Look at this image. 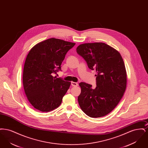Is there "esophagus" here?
<instances>
[{
    "instance_id": "obj_1",
    "label": "esophagus",
    "mask_w": 148,
    "mask_h": 148,
    "mask_svg": "<svg viewBox=\"0 0 148 148\" xmlns=\"http://www.w3.org/2000/svg\"><path fill=\"white\" fill-rule=\"evenodd\" d=\"M71 85L73 86H77L78 85V84H77V83H76V82H71Z\"/></svg>"
}]
</instances>
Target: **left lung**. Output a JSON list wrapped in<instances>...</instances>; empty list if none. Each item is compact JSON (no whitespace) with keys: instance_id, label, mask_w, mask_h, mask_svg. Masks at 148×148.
<instances>
[{"instance_id":"1","label":"left lung","mask_w":148,"mask_h":148,"mask_svg":"<svg viewBox=\"0 0 148 148\" xmlns=\"http://www.w3.org/2000/svg\"><path fill=\"white\" fill-rule=\"evenodd\" d=\"M77 52L88 68L97 73L94 89L92 85L79 83L80 107L91 118L106 115L118 104L126 89L127 72L123 59L118 51L103 42L80 44Z\"/></svg>"}]
</instances>
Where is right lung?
<instances>
[{"label": "right lung", "instance_id": "1", "mask_svg": "<svg viewBox=\"0 0 148 148\" xmlns=\"http://www.w3.org/2000/svg\"><path fill=\"white\" fill-rule=\"evenodd\" d=\"M75 43L50 38L34 45L25 59L23 83L30 104L42 112L57 108L69 89L71 82L53 77L61 71L66 53Z\"/></svg>", "mask_w": 148, "mask_h": 148}]
</instances>
